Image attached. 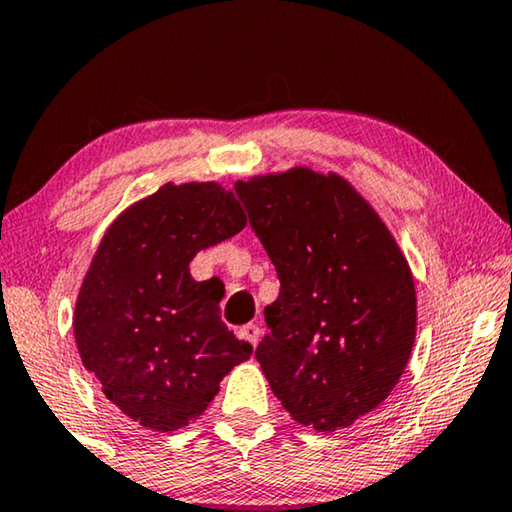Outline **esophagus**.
Returning <instances> with one entry per match:
<instances>
[{
	"mask_svg": "<svg viewBox=\"0 0 512 512\" xmlns=\"http://www.w3.org/2000/svg\"><path fill=\"white\" fill-rule=\"evenodd\" d=\"M237 335H240L242 340H247L249 345H258V340H261V328H258L256 324H247V326H242L240 331H237Z\"/></svg>",
	"mask_w": 512,
	"mask_h": 512,
	"instance_id": "1",
	"label": "esophagus"
}]
</instances>
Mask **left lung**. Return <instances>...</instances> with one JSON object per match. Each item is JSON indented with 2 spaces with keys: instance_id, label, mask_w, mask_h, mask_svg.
I'll list each match as a JSON object with an SVG mask.
<instances>
[{
  "instance_id": "8db88e82",
  "label": "left lung",
  "mask_w": 512,
  "mask_h": 512,
  "mask_svg": "<svg viewBox=\"0 0 512 512\" xmlns=\"http://www.w3.org/2000/svg\"><path fill=\"white\" fill-rule=\"evenodd\" d=\"M279 296L256 359L296 422L331 433L375 410L410 359L417 298L375 209L338 174L293 167L237 181Z\"/></svg>"
}]
</instances>
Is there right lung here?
Segmentation results:
<instances>
[{
  "label": "right lung",
  "instance_id": "1",
  "mask_svg": "<svg viewBox=\"0 0 512 512\" xmlns=\"http://www.w3.org/2000/svg\"><path fill=\"white\" fill-rule=\"evenodd\" d=\"M244 223L219 184H165L125 209L97 249L76 300V347L102 394L146 429L193 422L251 356L221 321L223 291L188 272L200 249Z\"/></svg>",
  "mask_w": 512,
  "mask_h": 512
}]
</instances>
